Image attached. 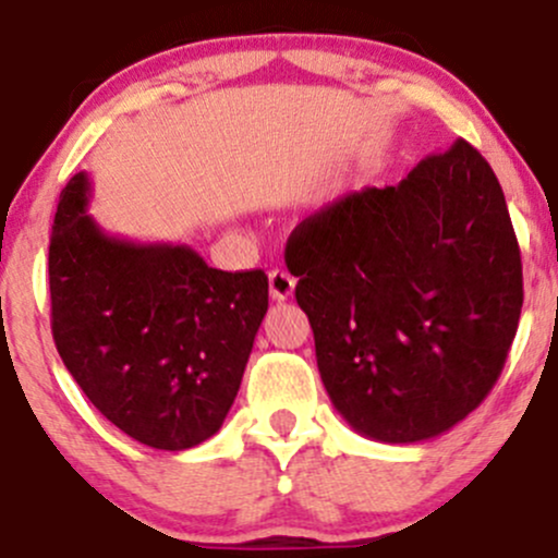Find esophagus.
<instances>
[{"instance_id": "34e87169", "label": "esophagus", "mask_w": 558, "mask_h": 558, "mask_svg": "<svg viewBox=\"0 0 558 558\" xmlns=\"http://www.w3.org/2000/svg\"><path fill=\"white\" fill-rule=\"evenodd\" d=\"M293 288H296V280H293L291 272H286V270H272L270 272V296L275 301L291 299Z\"/></svg>"}]
</instances>
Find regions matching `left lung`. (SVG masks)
Segmentation results:
<instances>
[{
  "instance_id": "1",
  "label": "left lung",
  "mask_w": 558,
  "mask_h": 558,
  "mask_svg": "<svg viewBox=\"0 0 558 558\" xmlns=\"http://www.w3.org/2000/svg\"><path fill=\"white\" fill-rule=\"evenodd\" d=\"M286 265L325 390L356 433L435 438L496 386L520 325L522 259L501 183L464 138L399 185L306 217Z\"/></svg>"
}]
</instances>
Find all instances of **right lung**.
<instances>
[{
	"mask_svg": "<svg viewBox=\"0 0 558 558\" xmlns=\"http://www.w3.org/2000/svg\"><path fill=\"white\" fill-rule=\"evenodd\" d=\"M88 196L86 172L70 178L49 241L57 351L114 427L162 451L194 448L233 407L267 275L215 270L185 243L107 235Z\"/></svg>",
	"mask_w": 558,
	"mask_h": 558,
	"instance_id": "1",
	"label": "right lung"
}]
</instances>
